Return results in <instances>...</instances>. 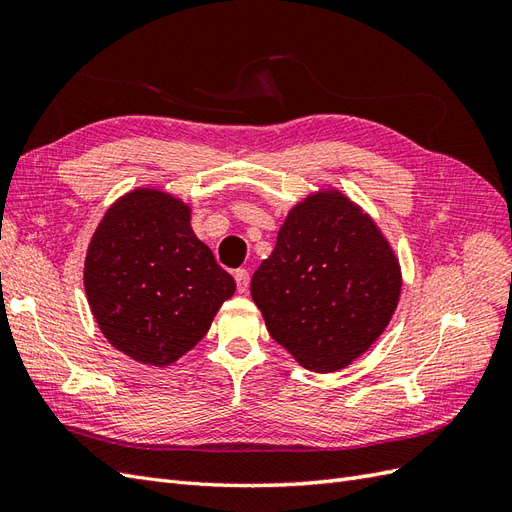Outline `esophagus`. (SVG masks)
<instances>
[{"instance_id": "34e87169", "label": "esophagus", "mask_w": 512, "mask_h": 512, "mask_svg": "<svg viewBox=\"0 0 512 512\" xmlns=\"http://www.w3.org/2000/svg\"><path fill=\"white\" fill-rule=\"evenodd\" d=\"M235 280H237V290L239 292L250 290V273H247V269H237Z\"/></svg>"}]
</instances>
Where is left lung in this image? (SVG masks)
I'll list each match as a JSON object with an SVG mask.
<instances>
[{
	"instance_id": "obj_1",
	"label": "left lung",
	"mask_w": 512,
	"mask_h": 512,
	"mask_svg": "<svg viewBox=\"0 0 512 512\" xmlns=\"http://www.w3.org/2000/svg\"><path fill=\"white\" fill-rule=\"evenodd\" d=\"M401 273L382 232L339 192L294 207L273 254L252 277V299L277 344L303 367L342 369L389 324Z\"/></svg>"
}]
</instances>
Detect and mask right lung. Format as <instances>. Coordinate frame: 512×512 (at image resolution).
Listing matches in <instances>:
<instances>
[{"mask_svg":"<svg viewBox=\"0 0 512 512\" xmlns=\"http://www.w3.org/2000/svg\"><path fill=\"white\" fill-rule=\"evenodd\" d=\"M85 292L104 337L145 365L194 348L235 280L190 226V207L134 190L106 211L85 260Z\"/></svg>","mask_w":512,"mask_h":512,"instance_id":"right-lung-1","label":"right lung"}]
</instances>
